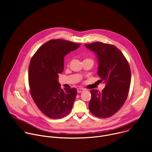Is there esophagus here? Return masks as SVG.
I'll return each instance as SVG.
<instances>
[{
  "label": "esophagus",
  "instance_id": "1",
  "mask_svg": "<svg viewBox=\"0 0 152 152\" xmlns=\"http://www.w3.org/2000/svg\"><path fill=\"white\" fill-rule=\"evenodd\" d=\"M84 90H84L83 88H79L77 89V91L78 93H82V92H83Z\"/></svg>",
  "mask_w": 152,
  "mask_h": 152
}]
</instances>
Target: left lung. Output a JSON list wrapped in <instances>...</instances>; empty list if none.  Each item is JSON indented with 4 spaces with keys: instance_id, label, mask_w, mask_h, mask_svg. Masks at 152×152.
Returning a JSON list of instances; mask_svg holds the SVG:
<instances>
[{
    "instance_id": "1",
    "label": "left lung",
    "mask_w": 152,
    "mask_h": 152,
    "mask_svg": "<svg viewBox=\"0 0 152 152\" xmlns=\"http://www.w3.org/2000/svg\"><path fill=\"white\" fill-rule=\"evenodd\" d=\"M85 46L97 55L99 80L106 84L102 92L90 91L89 109L97 117H110L120 109L127 97L131 81L129 64L114 45L95 42Z\"/></svg>"
}]
</instances>
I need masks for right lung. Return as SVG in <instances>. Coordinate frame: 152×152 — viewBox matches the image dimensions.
I'll list each match as a JSON object with an SVG mask.
<instances>
[{
	"label": "right lung",
	"mask_w": 152,
	"mask_h": 152,
	"mask_svg": "<svg viewBox=\"0 0 152 152\" xmlns=\"http://www.w3.org/2000/svg\"><path fill=\"white\" fill-rule=\"evenodd\" d=\"M80 45L61 39H52L41 46L31 60L28 80L31 96L42 113L50 118H61L72 109L77 90H62L58 77L64 70V57Z\"/></svg>",
	"instance_id": "1"
}]
</instances>
